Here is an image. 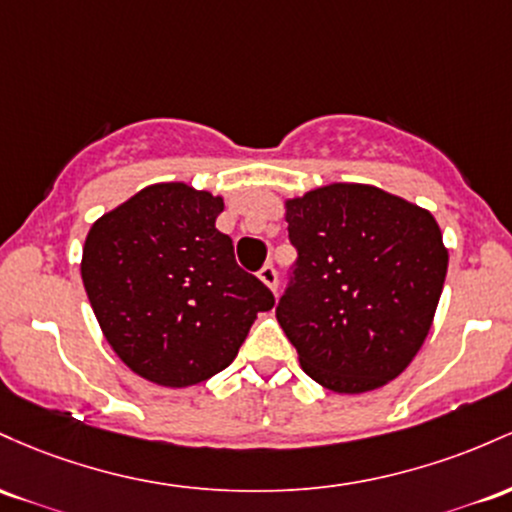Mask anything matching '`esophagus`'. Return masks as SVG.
<instances>
[{
    "label": "esophagus",
    "mask_w": 512,
    "mask_h": 512,
    "mask_svg": "<svg viewBox=\"0 0 512 512\" xmlns=\"http://www.w3.org/2000/svg\"><path fill=\"white\" fill-rule=\"evenodd\" d=\"M258 280H261V283L266 285V287H271L273 292L278 290V271H275L271 263H266V266H263L261 271H258Z\"/></svg>",
    "instance_id": "obj_1"
}]
</instances>
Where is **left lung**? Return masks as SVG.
Listing matches in <instances>:
<instances>
[{
	"label": "left lung",
	"instance_id": "1",
	"mask_svg": "<svg viewBox=\"0 0 512 512\" xmlns=\"http://www.w3.org/2000/svg\"><path fill=\"white\" fill-rule=\"evenodd\" d=\"M295 280L275 307L302 370L336 394L396 380L426 341L447 275L440 225L367 183L285 200Z\"/></svg>",
	"mask_w": 512,
	"mask_h": 512
}]
</instances>
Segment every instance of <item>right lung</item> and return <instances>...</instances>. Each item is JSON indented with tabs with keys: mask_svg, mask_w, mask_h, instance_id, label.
<instances>
[{
	"mask_svg": "<svg viewBox=\"0 0 512 512\" xmlns=\"http://www.w3.org/2000/svg\"><path fill=\"white\" fill-rule=\"evenodd\" d=\"M222 195L152 183L86 234L82 280L113 353L142 380L183 389L237 358L273 292L241 271L215 227Z\"/></svg>",
	"mask_w": 512,
	"mask_h": 512,
	"instance_id": "add662e5",
	"label": "right lung"
}]
</instances>
